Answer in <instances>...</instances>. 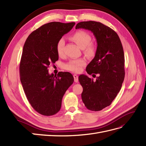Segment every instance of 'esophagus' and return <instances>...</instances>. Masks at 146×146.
<instances>
[{
	"mask_svg": "<svg viewBox=\"0 0 146 146\" xmlns=\"http://www.w3.org/2000/svg\"><path fill=\"white\" fill-rule=\"evenodd\" d=\"M73 77H74V82H76V83H77V82H78V76L76 75V74H74Z\"/></svg>",
	"mask_w": 146,
	"mask_h": 146,
	"instance_id": "obj_1",
	"label": "esophagus"
}]
</instances>
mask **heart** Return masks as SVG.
<instances>
[{"label":"heart","instance_id":"b5f03b06","mask_svg":"<svg viewBox=\"0 0 146 146\" xmlns=\"http://www.w3.org/2000/svg\"><path fill=\"white\" fill-rule=\"evenodd\" d=\"M70 38L75 42L79 47L83 48L84 53L88 56H92L95 54L96 47L91 42V37L90 35L84 31H78L72 35ZM65 40L63 38L60 39L57 44V52L59 55H62L63 53V46ZM86 65V61L83 58L74 59L70 60L64 65V68L74 73H79L81 71L82 67Z\"/></svg>","mask_w":146,"mask_h":146}]
</instances>
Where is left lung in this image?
Masks as SVG:
<instances>
[{
	"mask_svg": "<svg viewBox=\"0 0 146 146\" xmlns=\"http://www.w3.org/2000/svg\"><path fill=\"white\" fill-rule=\"evenodd\" d=\"M75 28L91 31L96 39L95 57L86 70L89 74L99 76L94 81L81 74L78 79L83 88L81 98L85 106L92 111L101 110L110 105L124 81L125 57L121 40L117 33L100 22L82 21Z\"/></svg>",
	"mask_w": 146,
	"mask_h": 146,
	"instance_id": "8db88e82",
	"label": "left lung"
}]
</instances>
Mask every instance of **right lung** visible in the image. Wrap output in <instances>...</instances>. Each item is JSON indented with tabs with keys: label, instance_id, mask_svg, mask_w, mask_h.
<instances>
[{
	"label": "right lung",
	"instance_id": "right-lung-1",
	"mask_svg": "<svg viewBox=\"0 0 146 146\" xmlns=\"http://www.w3.org/2000/svg\"><path fill=\"white\" fill-rule=\"evenodd\" d=\"M74 25V22L46 23L32 32L24 44L20 81L31 106L42 115H53L60 110L63 96L74 81L70 73L60 72L56 76L48 73L47 68L58 60V40Z\"/></svg>",
	"mask_w": 146,
	"mask_h": 146
}]
</instances>
